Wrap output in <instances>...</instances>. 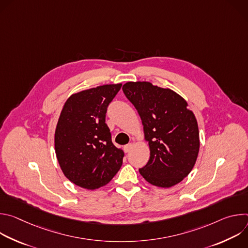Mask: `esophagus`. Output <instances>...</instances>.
Wrapping results in <instances>:
<instances>
[{
    "label": "esophagus",
    "instance_id": "esophagus-1",
    "mask_svg": "<svg viewBox=\"0 0 248 248\" xmlns=\"http://www.w3.org/2000/svg\"><path fill=\"white\" fill-rule=\"evenodd\" d=\"M131 149H132V144H131V143H129V144H127V145H125V146L124 147V152H125V153L130 152V151H131Z\"/></svg>",
    "mask_w": 248,
    "mask_h": 248
}]
</instances>
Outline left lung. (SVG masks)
<instances>
[{"label": "left lung", "instance_id": "1", "mask_svg": "<svg viewBox=\"0 0 248 248\" xmlns=\"http://www.w3.org/2000/svg\"><path fill=\"white\" fill-rule=\"evenodd\" d=\"M142 122L150 158L140 174L158 187L181 183L193 169L200 147L196 118L178 93L148 81L123 85Z\"/></svg>", "mask_w": 248, "mask_h": 248}]
</instances>
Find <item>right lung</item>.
<instances>
[{
  "label": "right lung",
  "instance_id": "add662e5",
  "mask_svg": "<svg viewBox=\"0 0 248 248\" xmlns=\"http://www.w3.org/2000/svg\"><path fill=\"white\" fill-rule=\"evenodd\" d=\"M122 83L105 84L70 95L62 109L55 151L66 178L76 186L94 190L109 184L123 164L124 153L112 142L105 123L108 105Z\"/></svg>",
  "mask_w": 248,
  "mask_h": 248
}]
</instances>
